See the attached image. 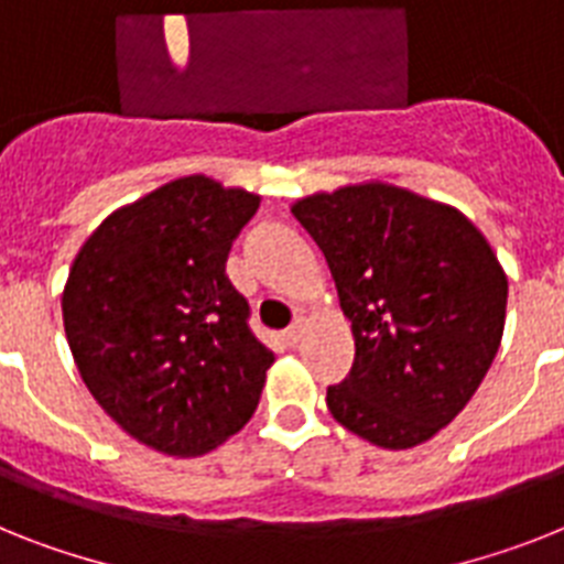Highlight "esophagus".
<instances>
[{
  "label": "esophagus",
  "mask_w": 564,
  "mask_h": 564,
  "mask_svg": "<svg viewBox=\"0 0 564 564\" xmlns=\"http://www.w3.org/2000/svg\"><path fill=\"white\" fill-rule=\"evenodd\" d=\"M302 334H305V316H296V319H293V325L291 328H288L285 332V339H288V346H296V343H300L302 339Z\"/></svg>",
  "instance_id": "obj_1"
}]
</instances>
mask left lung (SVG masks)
<instances>
[{
    "label": "left lung",
    "instance_id": "obj_1",
    "mask_svg": "<svg viewBox=\"0 0 564 564\" xmlns=\"http://www.w3.org/2000/svg\"><path fill=\"white\" fill-rule=\"evenodd\" d=\"M323 250L355 366L328 386V409L369 444L409 449L467 406L501 346L507 276L490 241L449 204L392 184L300 198Z\"/></svg>",
    "mask_w": 564,
    "mask_h": 564
}]
</instances>
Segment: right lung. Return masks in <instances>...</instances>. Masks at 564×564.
<instances>
[{
  "label": "right lung",
  "instance_id": "right-lung-1",
  "mask_svg": "<svg viewBox=\"0 0 564 564\" xmlns=\"http://www.w3.org/2000/svg\"><path fill=\"white\" fill-rule=\"evenodd\" d=\"M259 195L187 175L115 209L63 291L77 371L106 415L164 455H202L259 406L273 351L225 273Z\"/></svg>",
  "mask_w": 564,
  "mask_h": 564
}]
</instances>
